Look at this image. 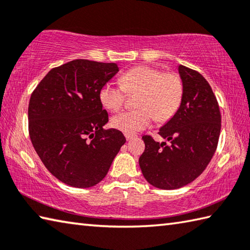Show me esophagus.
Masks as SVG:
<instances>
[{"mask_svg": "<svg viewBox=\"0 0 250 250\" xmlns=\"http://www.w3.org/2000/svg\"><path fill=\"white\" fill-rule=\"evenodd\" d=\"M125 137L126 139V141H130V140H132L134 138V135L133 134H130V133H125Z\"/></svg>", "mask_w": 250, "mask_h": 250, "instance_id": "obj_1", "label": "esophagus"}]
</instances>
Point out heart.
<instances>
[{"label":"heart","instance_id":"b5f03b06","mask_svg":"<svg viewBox=\"0 0 250 250\" xmlns=\"http://www.w3.org/2000/svg\"><path fill=\"white\" fill-rule=\"evenodd\" d=\"M126 92H140L138 109L125 110L111 118V125L125 133H135L155 120L168 121L179 109L184 96V83L174 72H164L152 65H138L125 71L120 84L106 83L99 92L103 106L117 111L124 106Z\"/></svg>","mask_w":250,"mask_h":250}]
</instances>
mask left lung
Here are the masks:
<instances>
[{
    "mask_svg": "<svg viewBox=\"0 0 250 250\" xmlns=\"http://www.w3.org/2000/svg\"><path fill=\"white\" fill-rule=\"evenodd\" d=\"M178 71L183 101L158 132L170 144L143 135L145 149L139 158L144 178L165 190L184 187L202 174L214 155L221 132V112L210 84L187 66L179 65Z\"/></svg>",
    "mask_w": 250,
    "mask_h": 250,
    "instance_id": "8db88e82",
    "label": "left lung"
}]
</instances>
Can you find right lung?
<instances>
[{
	"mask_svg": "<svg viewBox=\"0 0 250 250\" xmlns=\"http://www.w3.org/2000/svg\"><path fill=\"white\" fill-rule=\"evenodd\" d=\"M118 71L116 63L70 61L50 70L30 96L35 151L56 178L72 187L102 181L125 143L121 131L103 128L108 112L99 99L101 88Z\"/></svg>",
	"mask_w": 250,
	"mask_h": 250,
	"instance_id": "add662e5",
	"label": "right lung"
}]
</instances>
